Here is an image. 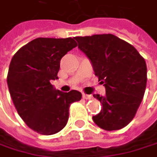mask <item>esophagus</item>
<instances>
[{"label": "esophagus", "mask_w": 157, "mask_h": 157, "mask_svg": "<svg viewBox=\"0 0 157 157\" xmlns=\"http://www.w3.org/2000/svg\"><path fill=\"white\" fill-rule=\"evenodd\" d=\"M82 98H83V99H86V100H91V99H93L94 97H93V95H92V94H82Z\"/></svg>", "instance_id": "34e87169"}]
</instances>
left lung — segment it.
Masks as SVG:
<instances>
[{
    "label": "left lung",
    "mask_w": 157,
    "mask_h": 157,
    "mask_svg": "<svg viewBox=\"0 0 157 157\" xmlns=\"http://www.w3.org/2000/svg\"><path fill=\"white\" fill-rule=\"evenodd\" d=\"M78 48L90 59L95 75L105 87V95L94 94L103 105L93 116L106 131L119 130L135 117L144 94L147 69L137 50L113 34L75 37Z\"/></svg>",
    "instance_id": "left-lung-1"
}]
</instances>
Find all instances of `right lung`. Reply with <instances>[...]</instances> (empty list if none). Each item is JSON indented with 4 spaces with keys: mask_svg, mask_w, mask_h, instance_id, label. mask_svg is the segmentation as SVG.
I'll return each mask as SVG.
<instances>
[{
    "mask_svg": "<svg viewBox=\"0 0 157 157\" xmlns=\"http://www.w3.org/2000/svg\"><path fill=\"white\" fill-rule=\"evenodd\" d=\"M77 44L75 38H36L13 55L7 83L16 110L24 123L38 134L51 136L67 124L71 104L82 94L55 90L52 80L58 79L63 56Z\"/></svg>",
    "mask_w": 157,
    "mask_h": 157,
    "instance_id": "1",
    "label": "right lung"
}]
</instances>
